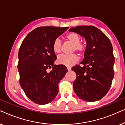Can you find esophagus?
<instances>
[{
	"label": "esophagus",
	"mask_w": 125,
	"mask_h": 125,
	"mask_svg": "<svg viewBox=\"0 0 125 125\" xmlns=\"http://www.w3.org/2000/svg\"><path fill=\"white\" fill-rule=\"evenodd\" d=\"M67 69H68V71H71V67H67Z\"/></svg>",
	"instance_id": "34e87169"
}]
</instances>
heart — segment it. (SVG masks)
<instances>
[{
    "instance_id": "1",
    "label": "heart",
    "mask_w": 125,
    "mask_h": 125,
    "mask_svg": "<svg viewBox=\"0 0 125 125\" xmlns=\"http://www.w3.org/2000/svg\"><path fill=\"white\" fill-rule=\"evenodd\" d=\"M66 39L73 44L72 52L77 51L79 53H83L85 50V45L80 42V37L77 33L71 32L66 35ZM52 48L55 53H59L61 52V42L59 39H56L53 43ZM78 61V57L76 54L69 55L61 54L57 57V62L58 64L64 65L66 66H72Z\"/></svg>"
}]
</instances>
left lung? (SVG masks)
Wrapping results in <instances>:
<instances>
[{
    "mask_svg": "<svg viewBox=\"0 0 125 125\" xmlns=\"http://www.w3.org/2000/svg\"><path fill=\"white\" fill-rule=\"evenodd\" d=\"M69 32L78 33L86 42L84 59L72 68L76 73L73 89L76 95L88 102L101 100L112 85L114 72L113 49L110 40L101 31L92 26H77Z\"/></svg>",
    "mask_w": 125,
    "mask_h": 125,
    "instance_id": "1",
    "label": "left lung"
}]
</instances>
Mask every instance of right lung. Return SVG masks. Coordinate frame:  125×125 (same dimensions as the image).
Returning <instances> with one entry per match:
<instances>
[{
  "mask_svg": "<svg viewBox=\"0 0 125 125\" xmlns=\"http://www.w3.org/2000/svg\"><path fill=\"white\" fill-rule=\"evenodd\" d=\"M69 27H41L29 33L19 51L18 68L20 84L27 97L36 104L45 105L54 100L59 83L68 72L64 65H54V41ZM52 67L49 73L48 69Z\"/></svg>",
  "mask_w": 125,
  "mask_h": 125,
  "instance_id": "obj_1",
  "label": "right lung"
}]
</instances>
